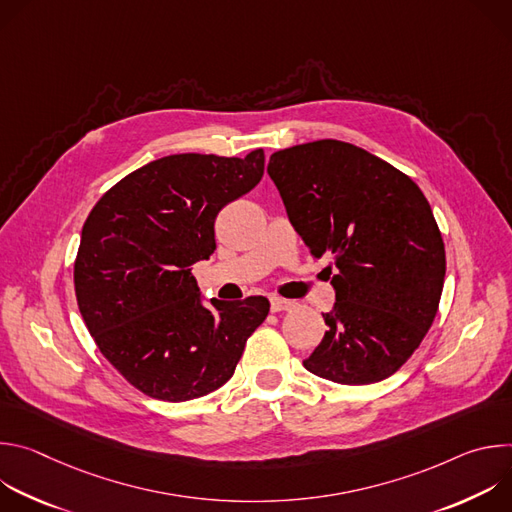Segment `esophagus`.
Returning <instances> with one entry per match:
<instances>
[{
    "label": "esophagus",
    "instance_id": "1",
    "mask_svg": "<svg viewBox=\"0 0 512 512\" xmlns=\"http://www.w3.org/2000/svg\"><path fill=\"white\" fill-rule=\"evenodd\" d=\"M269 304H271V312H287V310H294L296 308V302L291 300H283V298H269Z\"/></svg>",
    "mask_w": 512,
    "mask_h": 512
}]
</instances>
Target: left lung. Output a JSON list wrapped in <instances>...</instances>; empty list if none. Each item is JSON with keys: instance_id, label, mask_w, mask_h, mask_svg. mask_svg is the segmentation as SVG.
Wrapping results in <instances>:
<instances>
[{"instance_id": "left-lung-1", "label": "left lung", "mask_w": 512, "mask_h": 512, "mask_svg": "<svg viewBox=\"0 0 512 512\" xmlns=\"http://www.w3.org/2000/svg\"><path fill=\"white\" fill-rule=\"evenodd\" d=\"M267 174L312 257H330L336 271L328 330L304 367L340 385L391 377L431 328L444 289L446 249L427 198L338 139L275 152Z\"/></svg>"}]
</instances>
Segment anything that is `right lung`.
<instances>
[{"instance_id":"right-lung-1","label":"right lung","mask_w":512,"mask_h":512,"mask_svg":"<svg viewBox=\"0 0 512 512\" xmlns=\"http://www.w3.org/2000/svg\"><path fill=\"white\" fill-rule=\"evenodd\" d=\"M265 154H176L119 180L85 221L75 263L83 320L141 393L190 401L223 387L269 302L210 300L192 265L216 249L214 218L263 178Z\"/></svg>"}]
</instances>
